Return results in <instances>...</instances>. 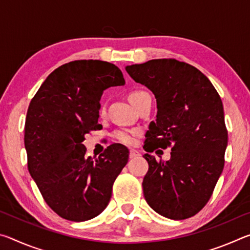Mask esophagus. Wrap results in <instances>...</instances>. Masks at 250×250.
<instances>
[{
  "label": "esophagus",
  "instance_id": "1",
  "mask_svg": "<svg viewBox=\"0 0 250 250\" xmlns=\"http://www.w3.org/2000/svg\"><path fill=\"white\" fill-rule=\"evenodd\" d=\"M139 155V152L135 151V150H130V153H129V158L130 159H134L137 158V156Z\"/></svg>",
  "mask_w": 250,
  "mask_h": 250
}]
</instances>
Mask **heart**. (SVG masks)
<instances>
[{"label": "heart", "mask_w": 250, "mask_h": 250, "mask_svg": "<svg viewBox=\"0 0 250 250\" xmlns=\"http://www.w3.org/2000/svg\"><path fill=\"white\" fill-rule=\"evenodd\" d=\"M143 94H145V91H141V90L131 91L128 95V99L130 103L134 105L135 103L138 101V99L140 98ZM99 112H100V115H104V113L105 112V108L104 104L100 105ZM140 132L141 131L139 129H118L112 133V138L115 139L117 142L122 143V145L131 146V145H133L135 141V138L140 134Z\"/></svg>", "instance_id": "heart-1"}]
</instances>
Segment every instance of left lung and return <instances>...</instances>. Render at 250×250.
Returning a JSON list of instances; mask_svg holds the SVG:
<instances>
[{
	"instance_id": "8db88e82",
	"label": "left lung",
	"mask_w": 250,
	"mask_h": 250,
	"mask_svg": "<svg viewBox=\"0 0 250 250\" xmlns=\"http://www.w3.org/2000/svg\"><path fill=\"white\" fill-rule=\"evenodd\" d=\"M125 70L156 99V120L143 149L172 151L168 161L143 155L149 163L143 195L164 217H192L209 201L225 164L227 129L221 97L202 71L174 58L152 59Z\"/></svg>"
}]
</instances>
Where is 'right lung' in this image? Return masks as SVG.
Returning <instances> with one entry per match:
<instances>
[{
  "mask_svg": "<svg viewBox=\"0 0 250 250\" xmlns=\"http://www.w3.org/2000/svg\"><path fill=\"white\" fill-rule=\"evenodd\" d=\"M125 78L108 62L80 59L55 69L31 100L24 143L29 174L50 208L62 218L84 222L99 215L128 163L129 150L115 143L87 158L84 135L100 130V97Z\"/></svg>",
  "mask_w": 250,
  "mask_h": 250,
  "instance_id": "add662e5",
  "label": "right lung"
}]
</instances>
